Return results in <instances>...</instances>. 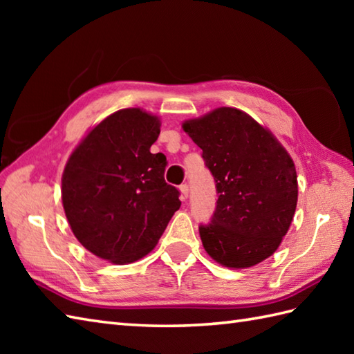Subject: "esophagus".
Returning a JSON list of instances; mask_svg holds the SVG:
<instances>
[{
  "label": "esophagus",
  "instance_id": "obj_1",
  "mask_svg": "<svg viewBox=\"0 0 354 354\" xmlns=\"http://www.w3.org/2000/svg\"><path fill=\"white\" fill-rule=\"evenodd\" d=\"M179 192H181V199H183V201H185L187 198H189V192H190V189H189V185H187V184L179 185Z\"/></svg>",
  "mask_w": 354,
  "mask_h": 354
}]
</instances>
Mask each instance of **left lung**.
Returning a JSON list of instances; mask_svg holds the SVG:
<instances>
[{"label": "left lung", "mask_w": 354, "mask_h": 354, "mask_svg": "<svg viewBox=\"0 0 354 354\" xmlns=\"http://www.w3.org/2000/svg\"><path fill=\"white\" fill-rule=\"evenodd\" d=\"M183 127L202 149L219 194L212 222L199 225L202 245L222 266L257 265L277 251L295 214L292 158L272 133L236 108L214 109Z\"/></svg>", "instance_id": "left-lung-1"}]
</instances>
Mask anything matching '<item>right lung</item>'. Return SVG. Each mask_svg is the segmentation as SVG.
Returning <instances> with one entry per match:
<instances>
[{"label": "right lung", "mask_w": 354, "mask_h": 354, "mask_svg": "<svg viewBox=\"0 0 354 354\" xmlns=\"http://www.w3.org/2000/svg\"><path fill=\"white\" fill-rule=\"evenodd\" d=\"M160 120L138 108L97 124L74 149L62 175L70 227L89 252L126 265L153 250L181 207L179 190L164 179L167 160L150 153Z\"/></svg>", "instance_id": "right-lung-1"}]
</instances>
